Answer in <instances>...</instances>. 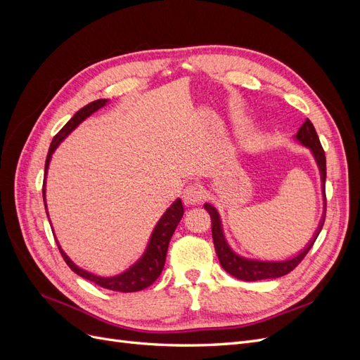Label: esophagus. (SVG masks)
Returning <instances> with one entry per match:
<instances>
[{"label":"esophagus","instance_id":"1","mask_svg":"<svg viewBox=\"0 0 360 360\" xmlns=\"http://www.w3.org/2000/svg\"><path fill=\"white\" fill-rule=\"evenodd\" d=\"M204 198V192L197 184H189V186L184 188L183 191V201L186 205H195L200 204Z\"/></svg>","mask_w":360,"mask_h":360}]
</instances>
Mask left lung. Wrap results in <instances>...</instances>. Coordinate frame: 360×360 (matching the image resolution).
<instances>
[{
  "mask_svg": "<svg viewBox=\"0 0 360 360\" xmlns=\"http://www.w3.org/2000/svg\"><path fill=\"white\" fill-rule=\"evenodd\" d=\"M294 139L297 141L299 144L303 147L309 148L312 153L315 162H317V167L320 169V177H321V192L324 197V209H326V195H324V183H326V156H324V150L320 144V139L317 132H315L314 124L307 118L299 132L294 135ZM204 209L209 212L212 217V236H213V243L217 258H219V263L225 271H228L231 276L240 279V281H261V279H275L281 278L296 267L300 261L304 258V255L308 254V250L312 248L315 238L319 237L323 224H324V214L321 216V221L319 224V228L315 230L312 238L309 243L304 246L299 254L292 255L287 259H279V261H267V259H254V258H246L238 255L234 252L233 248L228 245L225 234H224V228H222V221L219 212H217L216 207L210 202L204 204ZM326 213V212H324Z\"/></svg>",
  "mask_w": 360,
  "mask_h": 360,
  "instance_id": "left-lung-1",
  "label": "left lung"
}]
</instances>
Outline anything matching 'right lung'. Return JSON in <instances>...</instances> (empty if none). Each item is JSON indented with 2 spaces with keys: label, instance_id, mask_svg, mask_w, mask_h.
Masks as SVG:
<instances>
[{
  "label": "right lung",
  "instance_id": "1",
  "mask_svg": "<svg viewBox=\"0 0 360 360\" xmlns=\"http://www.w3.org/2000/svg\"><path fill=\"white\" fill-rule=\"evenodd\" d=\"M108 102V99H99V101H94L89 105H85L84 108L76 112L69 122L66 123L60 132L53 136L49 151H48V156H46V163H45V181H43V201H45V209L48 213V207H46V174H48V168H49V162L52 158V153L57 150V147L63 143V139L66 138L72 130H75L78 127L86 117H90L93 112H96L97 110H101L103 108ZM183 204L181 200L177 198L174 201L167 212L162 214L160 219L158 221L156 226L153 228V233L150 236V240L147 243V248L144 250V254L141 255V258L130 266L129 269H126L124 271L114 276H99V275H94L91 271H86L82 267L76 266L73 261L68 257V254L64 252L61 249L58 240V249L66 261L68 266L75 271L76 275H79L85 279H89L94 284H97L102 288L106 290H112V291H122V292H134V291H141L147 287H150L153 282L159 278V275L162 274L163 266H165V258H167V252H168V245L171 237L176 231V228L180 222V219L183 217ZM49 217V214H48Z\"/></svg>",
  "mask_w": 360,
  "mask_h": 360
}]
</instances>
